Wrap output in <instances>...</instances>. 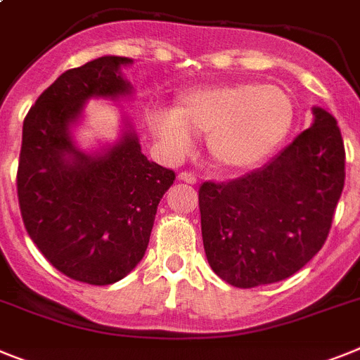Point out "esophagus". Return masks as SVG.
<instances>
[{"label": "esophagus", "mask_w": 360, "mask_h": 360, "mask_svg": "<svg viewBox=\"0 0 360 360\" xmlns=\"http://www.w3.org/2000/svg\"><path fill=\"white\" fill-rule=\"evenodd\" d=\"M178 180H182V182H186V184H191V186H195V184H196V176H195V174H193V173H186V171L178 174Z\"/></svg>", "instance_id": "34e87169"}]
</instances>
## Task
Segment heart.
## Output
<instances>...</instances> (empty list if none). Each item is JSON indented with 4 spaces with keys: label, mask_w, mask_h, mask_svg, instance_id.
<instances>
[{
    "label": "heart",
    "mask_w": 360,
    "mask_h": 360,
    "mask_svg": "<svg viewBox=\"0 0 360 360\" xmlns=\"http://www.w3.org/2000/svg\"><path fill=\"white\" fill-rule=\"evenodd\" d=\"M295 118L290 94L257 82L211 85L178 98L173 110H149L147 122L169 156L182 158L193 134H207V153L220 169H250L288 136Z\"/></svg>",
    "instance_id": "heart-1"
}]
</instances>
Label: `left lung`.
<instances>
[{
  "label": "left lung",
  "instance_id": "obj_1",
  "mask_svg": "<svg viewBox=\"0 0 360 360\" xmlns=\"http://www.w3.org/2000/svg\"><path fill=\"white\" fill-rule=\"evenodd\" d=\"M337 120L313 107L311 127L271 162L198 191L202 238L211 269L235 288L273 284L321 251L344 187Z\"/></svg>",
  "mask_w": 360,
  "mask_h": 360
}]
</instances>
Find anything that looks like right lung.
<instances>
[{
    "mask_svg": "<svg viewBox=\"0 0 360 360\" xmlns=\"http://www.w3.org/2000/svg\"><path fill=\"white\" fill-rule=\"evenodd\" d=\"M101 56L65 70L41 92L23 122L18 200L25 229L49 262L78 282L122 281L143 259L156 207L174 182L171 169L149 162L127 118L112 146L85 153L72 127L91 98L131 96L122 67Z\"/></svg>",
    "mask_w": 360,
    "mask_h": 360,
    "instance_id": "add662e5",
    "label": "right lung"
}]
</instances>
